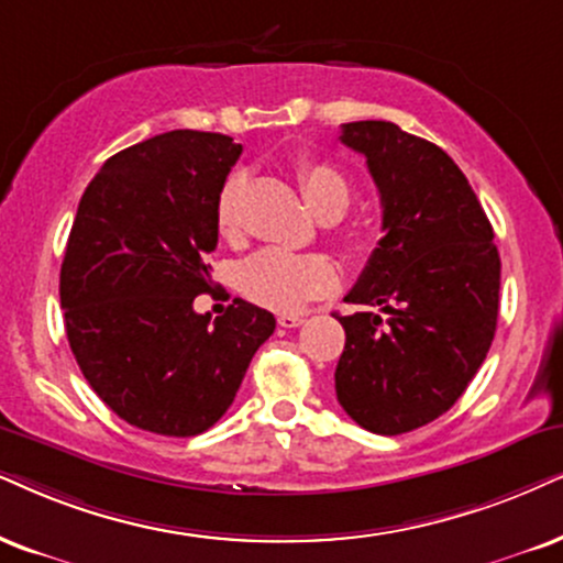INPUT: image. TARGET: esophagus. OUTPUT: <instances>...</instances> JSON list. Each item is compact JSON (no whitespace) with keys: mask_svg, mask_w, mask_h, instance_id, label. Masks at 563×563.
<instances>
[{"mask_svg":"<svg viewBox=\"0 0 563 563\" xmlns=\"http://www.w3.org/2000/svg\"><path fill=\"white\" fill-rule=\"evenodd\" d=\"M306 319L301 314H280L277 317V324L286 327V330H294V327H301Z\"/></svg>","mask_w":563,"mask_h":563,"instance_id":"34e87169","label":"esophagus"}]
</instances>
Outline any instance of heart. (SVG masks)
Here are the masks:
<instances>
[{"mask_svg":"<svg viewBox=\"0 0 563 563\" xmlns=\"http://www.w3.org/2000/svg\"><path fill=\"white\" fill-rule=\"evenodd\" d=\"M298 184L306 202L319 218L343 216L351 205L353 187L338 166L327 161H303L298 166ZM216 225L220 236L233 239L239 233V179L231 176L220 189L216 202ZM345 249L355 257L368 252V233L351 225L343 233ZM338 267L322 254H294L283 249H262L239 267V290L249 301L273 311H298L311 298L327 296L338 288Z\"/></svg>","mask_w":563,"mask_h":563,"instance_id":"b5f03b06","label":"heart"}]
</instances>
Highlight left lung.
I'll return each mask as SVG.
<instances>
[{
    "mask_svg": "<svg viewBox=\"0 0 563 563\" xmlns=\"http://www.w3.org/2000/svg\"><path fill=\"white\" fill-rule=\"evenodd\" d=\"M382 197L384 236L338 317L334 393L361 429L397 437L431 423L478 374L499 317L501 260L465 174L393 122L343 124Z\"/></svg>",
    "mask_w": 563,
    "mask_h": 563,
    "instance_id": "1",
    "label": "left lung"
}]
</instances>
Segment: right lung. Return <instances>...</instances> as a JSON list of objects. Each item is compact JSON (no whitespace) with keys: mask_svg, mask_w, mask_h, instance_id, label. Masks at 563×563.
Returning a JSON list of instances; mask_svg holds the SVG:
<instances>
[{"mask_svg":"<svg viewBox=\"0 0 563 563\" xmlns=\"http://www.w3.org/2000/svg\"><path fill=\"white\" fill-rule=\"evenodd\" d=\"M239 155L225 134H155L111 155L77 208L59 275L64 330L92 393L142 431L216 426L275 332V317L241 298L223 317L195 311L212 288L216 202Z\"/></svg>","mask_w":563,"mask_h":563,"instance_id":"obj_1","label":"right lung"}]
</instances>
